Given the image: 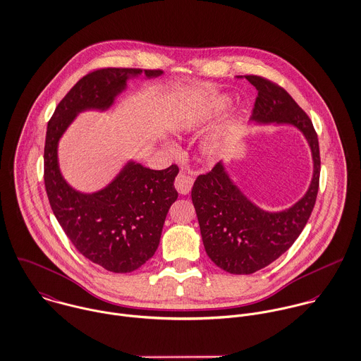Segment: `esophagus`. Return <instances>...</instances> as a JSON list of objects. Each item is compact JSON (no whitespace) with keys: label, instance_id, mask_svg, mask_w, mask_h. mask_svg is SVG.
<instances>
[{"label":"esophagus","instance_id":"34e87169","mask_svg":"<svg viewBox=\"0 0 361 361\" xmlns=\"http://www.w3.org/2000/svg\"><path fill=\"white\" fill-rule=\"evenodd\" d=\"M192 185H193V180L192 178L186 176L185 173H179L175 179V189L180 193V195H188L192 189Z\"/></svg>","mask_w":361,"mask_h":361}]
</instances>
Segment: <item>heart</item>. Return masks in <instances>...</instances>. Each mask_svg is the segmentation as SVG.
<instances>
[{"instance_id":"b5f03b06","label":"heart","mask_w":361,"mask_h":361,"mask_svg":"<svg viewBox=\"0 0 361 361\" xmlns=\"http://www.w3.org/2000/svg\"><path fill=\"white\" fill-rule=\"evenodd\" d=\"M195 123V119H192V118H188L186 121H183V126H186V127H189V126H192Z\"/></svg>"}]
</instances>
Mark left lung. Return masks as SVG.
Here are the masks:
<instances>
[{"instance_id":"1","label":"left lung","mask_w":361,"mask_h":361,"mask_svg":"<svg viewBox=\"0 0 361 361\" xmlns=\"http://www.w3.org/2000/svg\"><path fill=\"white\" fill-rule=\"evenodd\" d=\"M245 78L257 90L250 119L288 123L300 128L312 151L314 176L307 195L280 213H267L250 203L221 162L197 176L192 202L206 252L219 267L233 274H250L266 267L294 243L315 206L321 172L318 135L308 115L279 84L260 75Z\"/></svg>"}]
</instances>
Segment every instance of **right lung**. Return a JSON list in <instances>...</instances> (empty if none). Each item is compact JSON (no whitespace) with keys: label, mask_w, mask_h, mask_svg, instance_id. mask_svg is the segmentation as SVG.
<instances>
[{"label":"right lung","mask_w":361,"mask_h":361,"mask_svg":"<svg viewBox=\"0 0 361 361\" xmlns=\"http://www.w3.org/2000/svg\"><path fill=\"white\" fill-rule=\"evenodd\" d=\"M148 78L161 70L98 68L84 75L60 101L50 118L44 142V188L51 210L75 249L114 273H130L155 253L165 217L178 199L173 180L178 165L154 171L130 162L104 190L75 192L63 179L57 142L77 114L108 109L128 77Z\"/></svg>","instance_id":"1"}]
</instances>
